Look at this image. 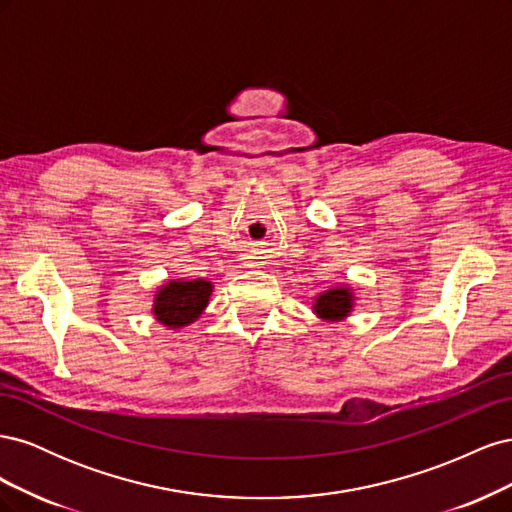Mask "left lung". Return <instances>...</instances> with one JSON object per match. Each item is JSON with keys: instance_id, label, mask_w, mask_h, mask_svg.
I'll list each match as a JSON object with an SVG mask.
<instances>
[{"instance_id": "8db88e82", "label": "left lung", "mask_w": 512, "mask_h": 512, "mask_svg": "<svg viewBox=\"0 0 512 512\" xmlns=\"http://www.w3.org/2000/svg\"><path fill=\"white\" fill-rule=\"evenodd\" d=\"M356 305V294L350 284H337L318 292L312 301V312L322 322H342L346 320Z\"/></svg>"}]
</instances>
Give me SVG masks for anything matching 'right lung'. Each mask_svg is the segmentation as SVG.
<instances>
[{"label":"right lung","instance_id":"add662e5","mask_svg":"<svg viewBox=\"0 0 512 512\" xmlns=\"http://www.w3.org/2000/svg\"><path fill=\"white\" fill-rule=\"evenodd\" d=\"M213 292L209 280H168L153 294L151 314L168 331L190 327L205 314Z\"/></svg>","mask_w":512,"mask_h":512}]
</instances>
